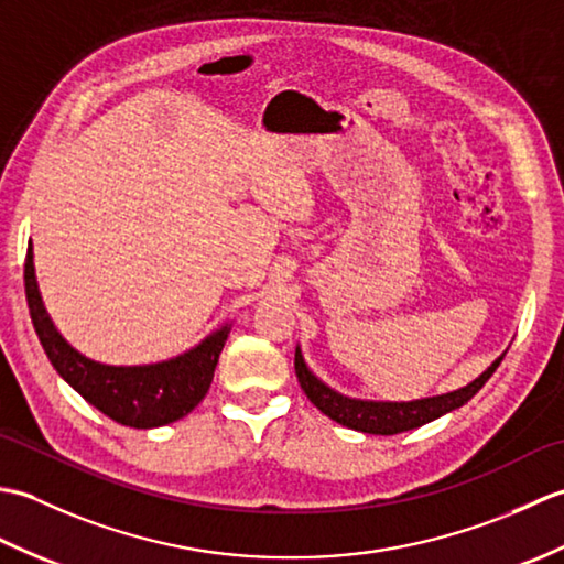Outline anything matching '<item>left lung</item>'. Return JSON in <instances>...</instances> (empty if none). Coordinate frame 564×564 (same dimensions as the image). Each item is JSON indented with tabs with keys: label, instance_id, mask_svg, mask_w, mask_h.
I'll use <instances>...</instances> for the list:
<instances>
[{
	"label": "left lung",
	"instance_id": "1",
	"mask_svg": "<svg viewBox=\"0 0 564 564\" xmlns=\"http://www.w3.org/2000/svg\"><path fill=\"white\" fill-rule=\"evenodd\" d=\"M501 358H505V354H501L480 378L467 382V386L460 390L436 394V398L412 400V402H370V400L346 398V394L327 388L325 382H322L313 370L307 368L305 358L301 354V346H295V376H297V382H301L303 392L307 394V400L313 402L322 414L334 419L337 424L364 431V434L392 436V434H402V431L434 422V419L443 416L446 412L458 410V406H463L489 378H492L497 366L501 364Z\"/></svg>",
	"mask_w": 564,
	"mask_h": 564
}]
</instances>
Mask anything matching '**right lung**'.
<instances>
[{"mask_svg":"<svg viewBox=\"0 0 564 564\" xmlns=\"http://www.w3.org/2000/svg\"><path fill=\"white\" fill-rule=\"evenodd\" d=\"M23 285H26L33 329L53 368L84 400L113 422L133 429L164 426L186 416L206 398L230 325L213 332L196 349L172 361L152 366H106L72 349L63 334L55 329L53 319L47 317L39 283H35L31 245L26 263H23Z\"/></svg>","mask_w":564,"mask_h":564,"instance_id":"1","label":"right lung"}]
</instances>
